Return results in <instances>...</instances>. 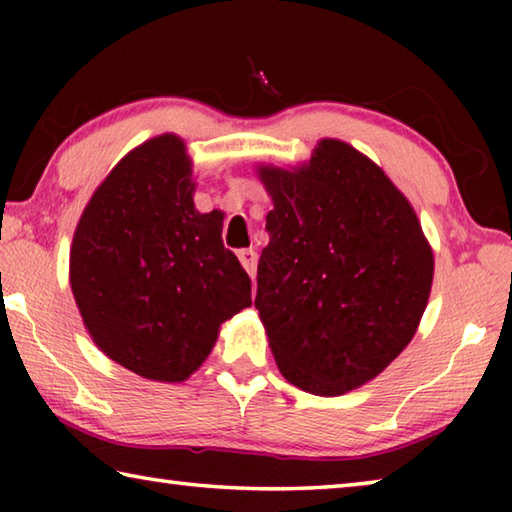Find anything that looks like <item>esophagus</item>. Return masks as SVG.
<instances>
[{"label":"esophagus","mask_w":512,"mask_h":512,"mask_svg":"<svg viewBox=\"0 0 512 512\" xmlns=\"http://www.w3.org/2000/svg\"><path fill=\"white\" fill-rule=\"evenodd\" d=\"M237 257H239L241 266L246 268V273L250 277H255V273H257V253H255V250L253 248H241Z\"/></svg>","instance_id":"1"}]
</instances>
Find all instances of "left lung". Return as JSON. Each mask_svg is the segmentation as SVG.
I'll use <instances>...</instances> for the list:
<instances>
[{
	"instance_id": "obj_1",
	"label": "left lung",
	"mask_w": 512,
	"mask_h": 512,
	"mask_svg": "<svg viewBox=\"0 0 512 512\" xmlns=\"http://www.w3.org/2000/svg\"><path fill=\"white\" fill-rule=\"evenodd\" d=\"M257 176L273 210L255 307L277 368L323 397L368 384L427 309L433 250L418 214L375 162L329 137L300 167Z\"/></svg>"
}]
</instances>
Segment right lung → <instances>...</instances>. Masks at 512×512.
I'll list each match as a JSON object with an SVG mask.
<instances>
[{
  "label": "right lung",
  "mask_w": 512,
  "mask_h": 512,
  "mask_svg": "<svg viewBox=\"0 0 512 512\" xmlns=\"http://www.w3.org/2000/svg\"><path fill=\"white\" fill-rule=\"evenodd\" d=\"M178 135L146 140L92 194L74 230L69 284L97 348L135 375L185 381L225 320L253 305L250 277L221 241V214L194 205Z\"/></svg>",
  "instance_id": "right-lung-1"
}]
</instances>
